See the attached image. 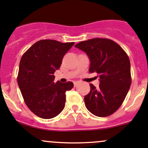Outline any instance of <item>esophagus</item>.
I'll return each mask as SVG.
<instances>
[{
	"label": "esophagus",
	"instance_id": "esophagus-1",
	"mask_svg": "<svg viewBox=\"0 0 148 148\" xmlns=\"http://www.w3.org/2000/svg\"><path fill=\"white\" fill-rule=\"evenodd\" d=\"M79 83V82H74V86H77V85H78V84Z\"/></svg>",
	"mask_w": 148,
	"mask_h": 148
}]
</instances>
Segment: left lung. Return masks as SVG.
Masks as SVG:
<instances>
[{"label": "left lung", "instance_id": "left-lung-1", "mask_svg": "<svg viewBox=\"0 0 148 148\" xmlns=\"http://www.w3.org/2000/svg\"><path fill=\"white\" fill-rule=\"evenodd\" d=\"M75 47L86 53L89 71L99 77V88L90 84V92L84 97L86 109L97 117L111 115L122 105L130 87L129 57L120 45L107 38H92Z\"/></svg>", "mask_w": 148, "mask_h": 148}]
</instances>
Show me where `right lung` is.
<instances>
[{
  "label": "right lung",
  "mask_w": 148,
  "mask_h": 148,
  "mask_svg": "<svg viewBox=\"0 0 148 148\" xmlns=\"http://www.w3.org/2000/svg\"><path fill=\"white\" fill-rule=\"evenodd\" d=\"M74 44L41 40L22 56L18 84L27 107L41 118H53L64 108L66 92L71 90L74 84L54 83L53 74L60 68L64 56Z\"/></svg>",
  "instance_id": "obj_1"
}]
</instances>
